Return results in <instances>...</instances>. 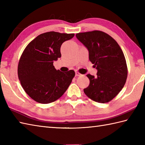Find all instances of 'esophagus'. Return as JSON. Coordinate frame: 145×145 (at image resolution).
Listing matches in <instances>:
<instances>
[{
    "label": "esophagus",
    "instance_id": "esophagus-1",
    "mask_svg": "<svg viewBox=\"0 0 145 145\" xmlns=\"http://www.w3.org/2000/svg\"><path fill=\"white\" fill-rule=\"evenodd\" d=\"M75 75L76 76H81L82 74L80 72H75Z\"/></svg>",
    "mask_w": 145,
    "mask_h": 145
}]
</instances>
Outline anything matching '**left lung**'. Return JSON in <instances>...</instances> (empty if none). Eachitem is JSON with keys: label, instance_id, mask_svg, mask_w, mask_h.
I'll return each instance as SVG.
<instances>
[{"label": "left lung", "instance_id": "obj_1", "mask_svg": "<svg viewBox=\"0 0 145 145\" xmlns=\"http://www.w3.org/2000/svg\"><path fill=\"white\" fill-rule=\"evenodd\" d=\"M76 38L89 52V60L97 69V76L87 75L90 80L84 91L96 102L113 100L123 88L128 75L126 59L115 39L100 30L78 33Z\"/></svg>", "mask_w": 145, "mask_h": 145}]
</instances>
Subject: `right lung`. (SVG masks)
I'll list each match as a JSON object with an SVG mask.
<instances>
[{"label": "right lung", "instance_id": "1", "mask_svg": "<svg viewBox=\"0 0 145 145\" xmlns=\"http://www.w3.org/2000/svg\"><path fill=\"white\" fill-rule=\"evenodd\" d=\"M74 35L45 32L38 35L24 49L18 64V77L24 91L37 102H54L69 88L75 72H60L55 69L53 63L61 57V44Z\"/></svg>", "mask_w": 145, "mask_h": 145}]
</instances>
